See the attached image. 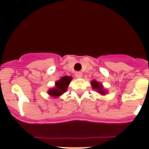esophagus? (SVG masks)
I'll list each match as a JSON object with an SVG mask.
<instances>
[{
  "label": "esophagus",
  "mask_w": 149,
  "mask_h": 149,
  "mask_svg": "<svg viewBox=\"0 0 149 149\" xmlns=\"http://www.w3.org/2000/svg\"><path fill=\"white\" fill-rule=\"evenodd\" d=\"M82 75H83V74L81 72H77L75 73V76L76 77H77V78H81V77H82Z\"/></svg>",
  "instance_id": "34e87169"
}]
</instances>
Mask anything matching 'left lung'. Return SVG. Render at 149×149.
Returning <instances> with one entry per match:
<instances>
[{
    "instance_id": "1",
    "label": "left lung",
    "mask_w": 149,
    "mask_h": 149,
    "mask_svg": "<svg viewBox=\"0 0 149 149\" xmlns=\"http://www.w3.org/2000/svg\"><path fill=\"white\" fill-rule=\"evenodd\" d=\"M91 85H92V87L93 89H95L97 93L102 95H105L107 93V91L104 88V86L101 83H99L94 80V81H91Z\"/></svg>"
}]
</instances>
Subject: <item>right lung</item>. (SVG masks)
<instances>
[{
	"label": "right lung",
	"mask_w": 149,
	"mask_h": 149,
	"mask_svg": "<svg viewBox=\"0 0 149 149\" xmlns=\"http://www.w3.org/2000/svg\"><path fill=\"white\" fill-rule=\"evenodd\" d=\"M72 77L70 76L62 77L59 81L55 82V86L48 89V94L54 98H57L67 91L68 86L72 81Z\"/></svg>",
	"instance_id": "obj_1"
}]
</instances>
